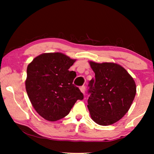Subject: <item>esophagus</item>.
<instances>
[{"label":"esophagus","instance_id":"1","mask_svg":"<svg viewBox=\"0 0 154 154\" xmlns=\"http://www.w3.org/2000/svg\"><path fill=\"white\" fill-rule=\"evenodd\" d=\"M80 90H81V91L83 92V93H85V87L84 85L81 86V88H80Z\"/></svg>","mask_w":154,"mask_h":154}]
</instances>
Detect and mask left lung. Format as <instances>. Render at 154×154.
Returning a JSON list of instances; mask_svg holds the SVG:
<instances>
[{
    "label": "left lung",
    "mask_w": 154,
    "mask_h": 154,
    "mask_svg": "<svg viewBox=\"0 0 154 154\" xmlns=\"http://www.w3.org/2000/svg\"><path fill=\"white\" fill-rule=\"evenodd\" d=\"M90 64L95 73V79L88 85L90 116L99 125H111L129 110L135 97V83L119 64L93 62H90Z\"/></svg>",
    "instance_id": "left-lung-1"
}]
</instances>
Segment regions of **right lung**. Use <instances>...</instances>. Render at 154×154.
I'll list each match as a JSON object with an SVG mask.
<instances>
[{
	"label": "right lung",
	"mask_w": 154,
	"mask_h": 154,
	"mask_svg": "<svg viewBox=\"0 0 154 154\" xmlns=\"http://www.w3.org/2000/svg\"><path fill=\"white\" fill-rule=\"evenodd\" d=\"M60 52L36 57L27 67L26 90L33 108L49 121H56L70 112L83 94L73 84L76 76L69 69L75 62Z\"/></svg>",
	"instance_id": "right-lung-1"
}]
</instances>
